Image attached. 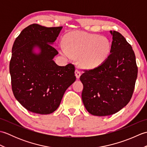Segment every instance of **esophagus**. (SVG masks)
<instances>
[{"mask_svg":"<svg viewBox=\"0 0 147 147\" xmlns=\"http://www.w3.org/2000/svg\"><path fill=\"white\" fill-rule=\"evenodd\" d=\"M75 75H76V77L77 79L80 78V76H81V72H80L79 70L76 69V70L75 71Z\"/></svg>","mask_w":147,"mask_h":147,"instance_id":"obj_1","label":"esophagus"}]
</instances>
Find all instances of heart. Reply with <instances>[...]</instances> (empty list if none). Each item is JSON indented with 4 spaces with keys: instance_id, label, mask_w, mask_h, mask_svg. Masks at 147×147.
Wrapping results in <instances>:
<instances>
[{
    "instance_id": "b5f03b06",
    "label": "heart",
    "mask_w": 147,
    "mask_h": 147,
    "mask_svg": "<svg viewBox=\"0 0 147 147\" xmlns=\"http://www.w3.org/2000/svg\"><path fill=\"white\" fill-rule=\"evenodd\" d=\"M65 44L60 45L61 54L69 59L79 56L81 67L94 68L109 57L111 45L105 36L82 32H74L65 36Z\"/></svg>"
}]
</instances>
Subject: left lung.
<instances>
[{"label":"left lung","mask_w":147,"mask_h":147,"mask_svg":"<svg viewBox=\"0 0 147 147\" xmlns=\"http://www.w3.org/2000/svg\"><path fill=\"white\" fill-rule=\"evenodd\" d=\"M110 33V55L102 64L85 70L80 76L83 104L90 114L96 116L112 115L125 107L131 98L138 75L132 47L120 33Z\"/></svg>","instance_id":"left-lung-1"}]
</instances>
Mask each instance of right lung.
Returning a JSON list of instances; mask_svg holds the SVG:
<instances>
[{
    "mask_svg": "<svg viewBox=\"0 0 147 147\" xmlns=\"http://www.w3.org/2000/svg\"><path fill=\"white\" fill-rule=\"evenodd\" d=\"M62 26L47 28L32 24L15 40L9 64L13 94L28 111L51 114L61 104L65 90L76 80L74 65L59 66L52 44ZM40 52L36 53L34 49Z\"/></svg>",
    "mask_w": 147,
    "mask_h": 147,
    "instance_id": "add662e5",
    "label": "right lung"
}]
</instances>
